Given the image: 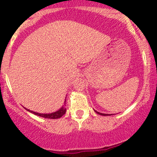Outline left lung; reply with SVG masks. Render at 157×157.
<instances>
[{
  "label": "left lung",
  "instance_id": "obj_1",
  "mask_svg": "<svg viewBox=\"0 0 157 157\" xmlns=\"http://www.w3.org/2000/svg\"><path fill=\"white\" fill-rule=\"evenodd\" d=\"M95 112H96V113H98V114H99V115H107V114H102V113H100V112H96V111H95Z\"/></svg>",
  "mask_w": 157,
  "mask_h": 157
}]
</instances>
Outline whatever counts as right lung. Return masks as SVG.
<instances>
[{"label":"right lung","mask_w":157,"mask_h":157,"mask_svg":"<svg viewBox=\"0 0 157 157\" xmlns=\"http://www.w3.org/2000/svg\"><path fill=\"white\" fill-rule=\"evenodd\" d=\"M65 102H66V100H65ZM65 102H64V103H65ZM26 109L27 111H29V112H32V113L35 114V115H39V116H40V117H43V118H51V119H55V118H61V117H62L66 112V109L64 108V106L61 107V108L58 111H57V112H53V113H51V114H40V113H38V112H33V111H30L27 109Z\"/></svg>","instance_id":"1"}]
</instances>
